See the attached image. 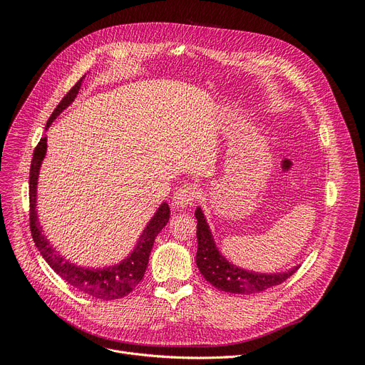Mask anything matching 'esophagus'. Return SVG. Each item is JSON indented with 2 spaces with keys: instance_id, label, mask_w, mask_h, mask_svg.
<instances>
[{
  "instance_id": "1",
  "label": "esophagus",
  "mask_w": 365,
  "mask_h": 365,
  "mask_svg": "<svg viewBox=\"0 0 365 365\" xmlns=\"http://www.w3.org/2000/svg\"><path fill=\"white\" fill-rule=\"evenodd\" d=\"M197 200V189L192 185H183L176 189L175 195H173V205L178 208H185L192 205Z\"/></svg>"
}]
</instances>
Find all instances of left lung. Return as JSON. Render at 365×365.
<instances>
[{"label":"left lung","instance_id":"left-lung-1","mask_svg":"<svg viewBox=\"0 0 365 365\" xmlns=\"http://www.w3.org/2000/svg\"><path fill=\"white\" fill-rule=\"evenodd\" d=\"M195 217L198 220L197 266L205 281H208L222 292L234 294H255L259 292H264L274 285L284 282L287 278H290L300 267L297 264L293 269L279 274H259L241 269V267L229 263L217 250L201 207L197 208Z\"/></svg>","mask_w":365,"mask_h":365}]
</instances>
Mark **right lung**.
Here are the masks:
<instances>
[{"label": "right lung", "instance_id": "add662e5", "mask_svg": "<svg viewBox=\"0 0 365 365\" xmlns=\"http://www.w3.org/2000/svg\"><path fill=\"white\" fill-rule=\"evenodd\" d=\"M83 78L68 91V94L61 101V103L56 106L51 117L47 121V127H50V124L56 120L57 115L73 102L76 94L80 91ZM46 150H47V138H41L40 143L36 145L34 150V158H32L31 171H29V207H31L29 225H31L32 240L36 248L40 250L44 260L51 266V269L57 275H61L68 284L75 287L76 290L102 300H115V299L125 297L130 292L134 290V287L142 281L145 275L153 241H155V237L160 234V231L167 225L170 219L168 204L163 202L160 205L155 216L150 219V222L143 229V234L140 235L136 248H134L131 255L127 259H124L121 263L108 266V267H98V269H94V267L76 266L68 262L61 255H57V252L50 245L47 238L43 235V229L40 226V222H38L36 210H35L36 183H38V175H40L41 163L46 157Z\"/></svg>", "mask_w": 365, "mask_h": 365}]
</instances>
